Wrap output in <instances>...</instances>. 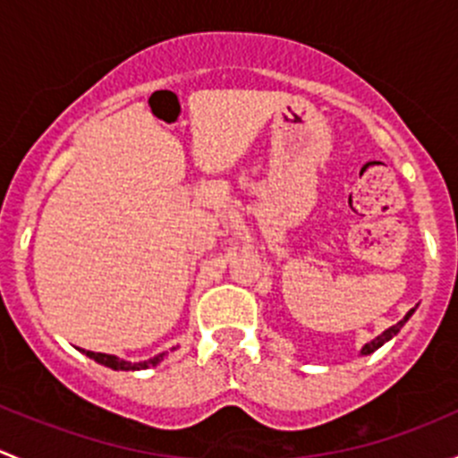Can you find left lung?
<instances>
[{
	"label": "left lung",
	"mask_w": 458,
	"mask_h": 458,
	"mask_svg": "<svg viewBox=\"0 0 458 458\" xmlns=\"http://www.w3.org/2000/svg\"><path fill=\"white\" fill-rule=\"evenodd\" d=\"M412 312H414V308H412V310H410V312H408V315H405L403 318H401V321H399V323H396V326L387 327V330H386V332H381V335H378V336H377V339H372V341H370V344H366V345H363V348H361V354H372V352H374V350H378V348H381V345H383V344H386V341H390V339H392V336H394V335H396V332H399V330H401V327H403V323H405V321H408V318H410V317H412Z\"/></svg>",
	"instance_id": "1"
}]
</instances>
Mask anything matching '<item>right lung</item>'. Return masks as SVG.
Masks as SVG:
<instances>
[{"instance_id":"right-lung-1","label":"right lung","mask_w":458,"mask_h":458,"mask_svg":"<svg viewBox=\"0 0 458 458\" xmlns=\"http://www.w3.org/2000/svg\"><path fill=\"white\" fill-rule=\"evenodd\" d=\"M81 352L86 354V357L95 359L97 363H101V366L106 368H113V370H146V368H155L157 363L164 361V357L168 352H161L157 354V357L148 359V361H141V363H131V361H123V359L114 357V354H104V352H90V350H81Z\"/></svg>"}]
</instances>
